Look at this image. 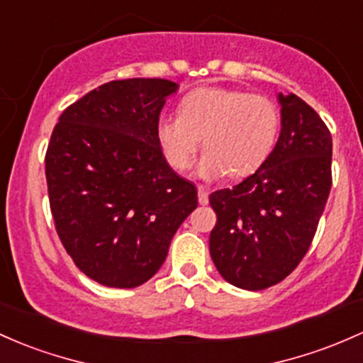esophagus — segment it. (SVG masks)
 Listing matches in <instances>:
<instances>
[{
  "instance_id": "esophagus-1",
  "label": "esophagus",
  "mask_w": 363,
  "mask_h": 363,
  "mask_svg": "<svg viewBox=\"0 0 363 363\" xmlns=\"http://www.w3.org/2000/svg\"><path fill=\"white\" fill-rule=\"evenodd\" d=\"M198 201H200V205L208 203V189L205 186H198Z\"/></svg>"
}]
</instances>
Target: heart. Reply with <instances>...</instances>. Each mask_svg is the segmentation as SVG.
Wrapping results in <instances>:
<instances>
[{
	"instance_id": "b5f03b06",
	"label": "heart",
	"mask_w": 363,
	"mask_h": 363,
	"mask_svg": "<svg viewBox=\"0 0 363 363\" xmlns=\"http://www.w3.org/2000/svg\"><path fill=\"white\" fill-rule=\"evenodd\" d=\"M279 129L281 111L270 98L212 86L186 94L179 115H162L157 139L167 163L177 172L193 167L203 139L201 177H246L270 157Z\"/></svg>"
}]
</instances>
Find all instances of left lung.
Wrapping results in <instances>:
<instances>
[{
	"instance_id": "8db88e82",
	"label": "left lung",
	"mask_w": 363,
	"mask_h": 363,
	"mask_svg": "<svg viewBox=\"0 0 363 363\" xmlns=\"http://www.w3.org/2000/svg\"><path fill=\"white\" fill-rule=\"evenodd\" d=\"M279 103L281 136L267 162L233 189L210 194L213 264L250 291L277 284L303 260L333 184L328 125L296 94H279Z\"/></svg>"
}]
</instances>
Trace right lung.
<instances>
[{
    "label": "right lung",
    "mask_w": 363,
    "mask_h": 363,
    "mask_svg": "<svg viewBox=\"0 0 363 363\" xmlns=\"http://www.w3.org/2000/svg\"><path fill=\"white\" fill-rule=\"evenodd\" d=\"M167 79L96 87L63 110L48 143L50 208L60 241L87 277L136 288L158 272L175 230L198 206L193 182L157 139Z\"/></svg>",
    "instance_id": "right-lung-1"
}]
</instances>
